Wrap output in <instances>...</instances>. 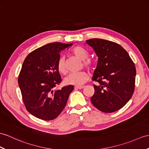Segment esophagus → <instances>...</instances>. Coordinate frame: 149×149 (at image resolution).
I'll return each mask as SVG.
<instances>
[{"label":"esophagus","mask_w":149,"mask_h":149,"mask_svg":"<svg viewBox=\"0 0 149 149\" xmlns=\"http://www.w3.org/2000/svg\"><path fill=\"white\" fill-rule=\"evenodd\" d=\"M85 87L84 86H75L74 87V88H75V89H83Z\"/></svg>","instance_id":"1"}]
</instances>
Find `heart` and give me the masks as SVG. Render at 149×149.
Wrapping results in <instances>:
<instances>
[{
	"label": "heart",
	"mask_w": 149,
	"mask_h": 149,
	"mask_svg": "<svg viewBox=\"0 0 149 149\" xmlns=\"http://www.w3.org/2000/svg\"><path fill=\"white\" fill-rule=\"evenodd\" d=\"M72 54L81 61H84V65L88 68H91L93 66V63L90 60H86L89 56L88 52L84 48L80 46L74 47L72 50ZM58 70L60 73L62 74H67V69L64 65L63 58H60L58 63ZM89 75L86 72H81L78 73L72 74L64 79V82L67 85H73L76 86H81L84 84L88 81Z\"/></svg>",
	"instance_id": "heart-1"
}]
</instances>
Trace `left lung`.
I'll return each mask as SVG.
<instances>
[{"mask_svg":"<svg viewBox=\"0 0 149 149\" xmlns=\"http://www.w3.org/2000/svg\"><path fill=\"white\" fill-rule=\"evenodd\" d=\"M86 42L98 57L92 80L99 84L94 85L91 103L103 112H116L125 105L133 94L134 64L127 52L116 42L101 39H89Z\"/></svg>","mask_w":149,"mask_h":149,"instance_id":"obj_1","label":"left lung"}]
</instances>
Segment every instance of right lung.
<instances>
[{"instance_id":"right-lung-1","label":"right lung","mask_w":149,"mask_h":149,"mask_svg":"<svg viewBox=\"0 0 149 149\" xmlns=\"http://www.w3.org/2000/svg\"><path fill=\"white\" fill-rule=\"evenodd\" d=\"M72 45L47 44L31 52L23 61L18 85L26 110L37 118L50 120L57 117L73 91L72 85L54 89L61 81L57 67L60 52Z\"/></svg>"}]
</instances>
